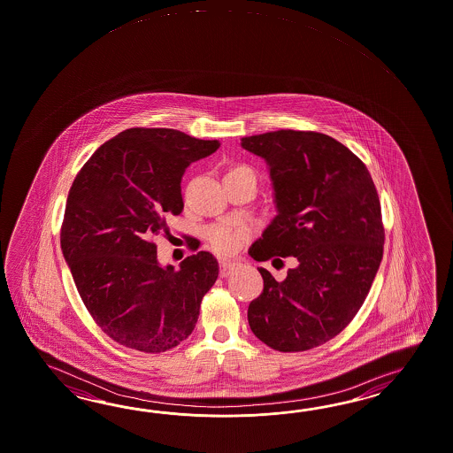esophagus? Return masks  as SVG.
Masks as SVG:
<instances>
[{
    "instance_id": "1",
    "label": "esophagus",
    "mask_w": 453,
    "mask_h": 453,
    "mask_svg": "<svg viewBox=\"0 0 453 453\" xmlns=\"http://www.w3.org/2000/svg\"><path fill=\"white\" fill-rule=\"evenodd\" d=\"M239 265L235 260H221V275L227 276L235 266Z\"/></svg>"
}]
</instances>
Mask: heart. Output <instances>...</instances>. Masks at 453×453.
Returning <instances> with one entry per match:
<instances>
[{
    "label": "heart",
    "instance_id": "heart-1",
    "mask_svg": "<svg viewBox=\"0 0 453 453\" xmlns=\"http://www.w3.org/2000/svg\"><path fill=\"white\" fill-rule=\"evenodd\" d=\"M249 232H250L249 227L243 224L224 222V224H218V226L211 227L208 232V241L216 252L222 255L232 254L234 250H237L242 245Z\"/></svg>",
    "mask_w": 453,
    "mask_h": 453
}]
</instances>
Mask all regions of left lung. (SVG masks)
Instances as JSON below:
<instances>
[{
	"label": "left lung",
	"instance_id": "left-lung-1",
	"mask_svg": "<svg viewBox=\"0 0 453 453\" xmlns=\"http://www.w3.org/2000/svg\"><path fill=\"white\" fill-rule=\"evenodd\" d=\"M241 145L265 160L276 208L249 255L296 260L283 281L258 268L264 291L249 304V326L280 352L314 349L355 318L381 264L375 183L364 162L326 134L281 129Z\"/></svg>",
	"mask_w": 453,
	"mask_h": 453
}]
</instances>
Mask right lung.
<instances>
[{
    "mask_svg": "<svg viewBox=\"0 0 453 453\" xmlns=\"http://www.w3.org/2000/svg\"><path fill=\"white\" fill-rule=\"evenodd\" d=\"M177 129H126L91 155L66 198L60 245L89 314L112 341L145 353L177 347L219 275L214 255L162 265L155 235L183 210L189 164L219 149Z\"/></svg>",
    "mask_w": 453,
    "mask_h": 453,
    "instance_id": "obj_1",
    "label": "right lung"
}]
</instances>
